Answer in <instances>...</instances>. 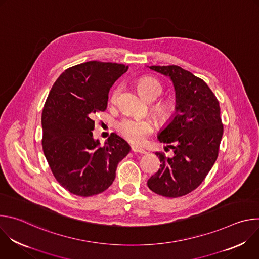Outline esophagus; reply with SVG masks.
<instances>
[{
	"label": "esophagus",
	"instance_id": "1",
	"mask_svg": "<svg viewBox=\"0 0 259 259\" xmlns=\"http://www.w3.org/2000/svg\"><path fill=\"white\" fill-rule=\"evenodd\" d=\"M131 150L133 153H139V154H146V151L143 149L141 146L138 145H132L131 146Z\"/></svg>",
	"mask_w": 259,
	"mask_h": 259
}]
</instances>
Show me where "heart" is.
<instances>
[{"mask_svg":"<svg viewBox=\"0 0 259 259\" xmlns=\"http://www.w3.org/2000/svg\"><path fill=\"white\" fill-rule=\"evenodd\" d=\"M139 93L149 101L157 99L163 92L162 84L152 77L141 78L137 82ZM119 93V88L113 90L110 99L116 100ZM157 113L162 117H167L172 110V106L168 102L160 103L156 107ZM117 129L122 136L133 143H140L146 135L153 131V124L150 120L138 117H126L117 124Z\"/></svg>","mask_w":259,"mask_h":259,"instance_id":"obj_1","label":"heart"}]
</instances>
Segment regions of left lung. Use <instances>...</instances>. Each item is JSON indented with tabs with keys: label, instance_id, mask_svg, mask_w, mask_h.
<instances>
[{
	"label": "left lung",
	"instance_id": "left-lung-1",
	"mask_svg": "<svg viewBox=\"0 0 259 259\" xmlns=\"http://www.w3.org/2000/svg\"><path fill=\"white\" fill-rule=\"evenodd\" d=\"M149 67L172 81L176 104L174 115L158 133V140L174 155L156 153L162 164L147 187L158 195L177 198L197 189L217 159L224 134L219 102L202 79L180 66Z\"/></svg>",
	"mask_w": 259,
	"mask_h": 259
}]
</instances>
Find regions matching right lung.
I'll list each match as a JSON object with an SVG mask.
<instances>
[{"mask_svg": "<svg viewBox=\"0 0 259 259\" xmlns=\"http://www.w3.org/2000/svg\"><path fill=\"white\" fill-rule=\"evenodd\" d=\"M128 65L88 61L65 69L53 84L42 113L43 152L50 169L69 193L90 197L112 186L131 147L112 133L100 146L94 117L107 107L108 92Z\"/></svg>", "mask_w": 259, "mask_h": 259, "instance_id": "add662e5", "label": "right lung"}]
</instances>
